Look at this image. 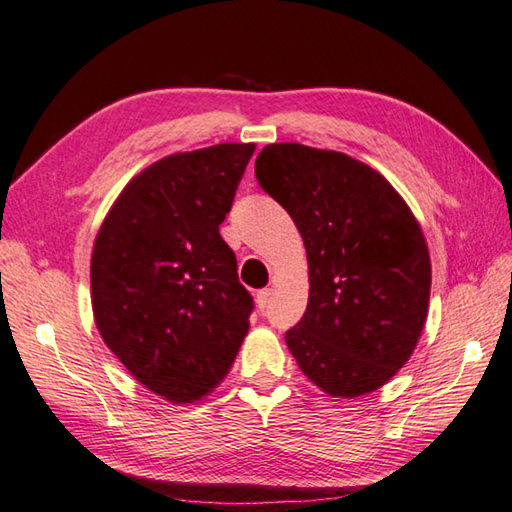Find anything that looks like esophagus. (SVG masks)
<instances>
[{"mask_svg": "<svg viewBox=\"0 0 512 512\" xmlns=\"http://www.w3.org/2000/svg\"><path fill=\"white\" fill-rule=\"evenodd\" d=\"M271 293H274L271 289H263V291H258V293H256V304H258V309H260V311H263L265 306L269 304V300H271Z\"/></svg>", "mask_w": 512, "mask_h": 512, "instance_id": "1", "label": "esophagus"}]
</instances>
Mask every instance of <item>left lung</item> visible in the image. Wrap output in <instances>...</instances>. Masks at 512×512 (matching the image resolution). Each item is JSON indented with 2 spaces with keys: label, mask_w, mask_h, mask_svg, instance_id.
<instances>
[{
  "label": "left lung",
  "mask_w": 512,
  "mask_h": 512,
  "mask_svg": "<svg viewBox=\"0 0 512 512\" xmlns=\"http://www.w3.org/2000/svg\"><path fill=\"white\" fill-rule=\"evenodd\" d=\"M256 177L309 260V304L285 337L291 355L335 399L379 390L412 357L429 311L431 260L410 206L368 164L298 142L267 144Z\"/></svg>",
  "instance_id": "1"
}]
</instances>
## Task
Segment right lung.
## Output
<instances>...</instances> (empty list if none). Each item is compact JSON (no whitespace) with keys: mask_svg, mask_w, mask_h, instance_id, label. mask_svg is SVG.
Here are the masks:
<instances>
[{"mask_svg":"<svg viewBox=\"0 0 512 512\" xmlns=\"http://www.w3.org/2000/svg\"><path fill=\"white\" fill-rule=\"evenodd\" d=\"M256 144L168 155L135 175L94 241L96 328L131 377L186 405L227 377L252 295L219 234Z\"/></svg>","mask_w":512,"mask_h":512,"instance_id":"obj_1","label":"right lung"}]
</instances>
